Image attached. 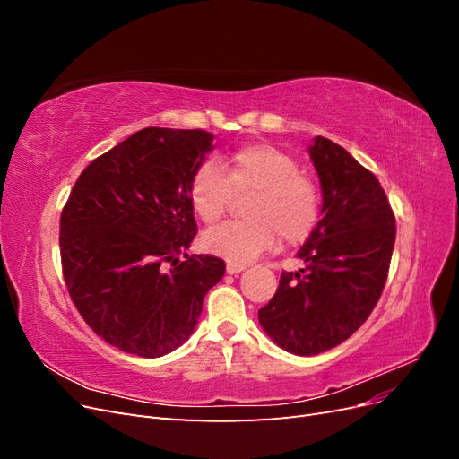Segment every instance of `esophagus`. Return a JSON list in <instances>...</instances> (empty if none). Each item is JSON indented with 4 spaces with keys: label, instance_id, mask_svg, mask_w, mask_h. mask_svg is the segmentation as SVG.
I'll list each match as a JSON object with an SVG mask.
<instances>
[{
    "label": "esophagus",
    "instance_id": "obj_1",
    "mask_svg": "<svg viewBox=\"0 0 459 459\" xmlns=\"http://www.w3.org/2000/svg\"><path fill=\"white\" fill-rule=\"evenodd\" d=\"M245 270V264H235V262H228L226 264V272L228 273H239V272H243Z\"/></svg>",
    "mask_w": 459,
    "mask_h": 459
}]
</instances>
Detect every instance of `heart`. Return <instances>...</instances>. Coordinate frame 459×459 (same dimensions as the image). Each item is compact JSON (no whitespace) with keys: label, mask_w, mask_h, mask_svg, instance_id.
<instances>
[{"label":"heart","mask_w":459,"mask_h":459,"mask_svg":"<svg viewBox=\"0 0 459 459\" xmlns=\"http://www.w3.org/2000/svg\"><path fill=\"white\" fill-rule=\"evenodd\" d=\"M251 195L245 203L247 220H235L203 235L206 253L243 264L270 251L280 234L283 245H300L316 230L322 214V197L310 178L300 174L299 162L268 143L243 145L224 162H201L189 178L193 211L214 224L233 199Z\"/></svg>","instance_id":"heart-1"}]
</instances>
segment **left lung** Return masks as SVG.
I'll list each match as a JSON object with an SVG mask.
<instances>
[{
  "label": "left lung",
  "instance_id": "obj_1",
  "mask_svg": "<svg viewBox=\"0 0 459 459\" xmlns=\"http://www.w3.org/2000/svg\"><path fill=\"white\" fill-rule=\"evenodd\" d=\"M322 186V218L283 272L258 322L297 356H316L349 339L377 304L391 266L396 220L385 191L349 151L327 137L308 149Z\"/></svg>",
  "mask_w": 459,
  "mask_h": 459
}]
</instances>
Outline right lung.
<instances>
[{
    "instance_id": "1",
    "label": "right lung",
    "mask_w": 459,
    "mask_h": 459,
    "mask_svg": "<svg viewBox=\"0 0 459 459\" xmlns=\"http://www.w3.org/2000/svg\"><path fill=\"white\" fill-rule=\"evenodd\" d=\"M212 140L204 130L135 132L88 164L63 208L68 295L118 351L142 358L176 351L224 277L221 258L187 255L197 233L189 178Z\"/></svg>"
}]
</instances>
